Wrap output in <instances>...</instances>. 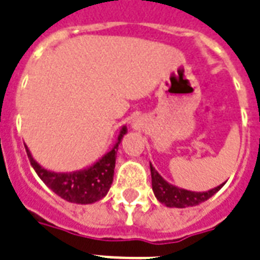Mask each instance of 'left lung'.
Returning a JSON list of instances; mask_svg holds the SVG:
<instances>
[{
    "instance_id": "obj_1",
    "label": "left lung",
    "mask_w": 260,
    "mask_h": 260,
    "mask_svg": "<svg viewBox=\"0 0 260 260\" xmlns=\"http://www.w3.org/2000/svg\"><path fill=\"white\" fill-rule=\"evenodd\" d=\"M150 174H152V188L153 192H154V197L157 198L158 202L164 203L167 207L183 209V207L197 206L199 203L212 198L213 195L224 186V183H222V184L217 186L216 188H212V190L197 192V191L179 188V187L168 183L161 175L158 174L157 171L154 170V167L152 164H150Z\"/></svg>"
}]
</instances>
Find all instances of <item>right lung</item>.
Listing matches in <instances>:
<instances>
[{
	"label": "right lung",
	"instance_id": "right-lung-1",
	"mask_svg": "<svg viewBox=\"0 0 260 260\" xmlns=\"http://www.w3.org/2000/svg\"><path fill=\"white\" fill-rule=\"evenodd\" d=\"M127 133V127L122 126L115 145L110 152H107L102 158L93 162L90 167L73 172H54L40 166L35 158L32 157L29 149L25 146L28 158L32 168L35 170L44 184L51 188L57 195L68 202L88 205L98 202L103 197H106L114 180V170L118 146L122 142V138Z\"/></svg>",
	"mask_w": 260,
	"mask_h": 260
}]
</instances>
